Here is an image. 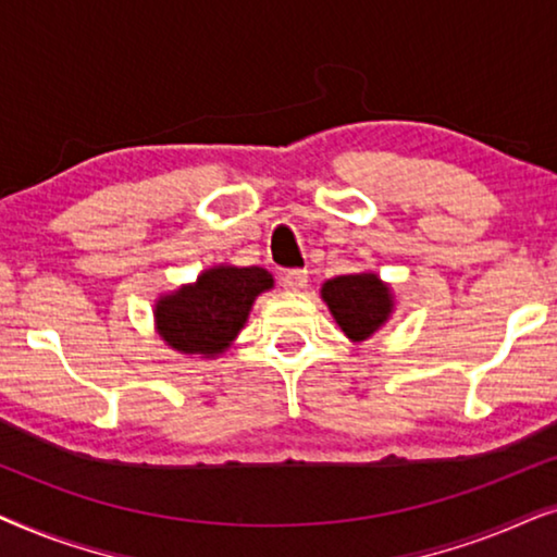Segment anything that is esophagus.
<instances>
[{
	"instance_id": "esophagus-1",
	"label": "esophagus",
	"mask_w": 557,
	"mask_h": 557,
	"mask_svg": "<svg viewBox=\"0 0 557 557\" xmlns=\"http://www.w3.org/2000/svg\"><path fill=\"white\" fill-rule=\"evenodd\" d=\"M307 281H309V273L301 269H292V271L281 273V284H284V288H288V292H301V288L307 286Z\"/></svg>"
}]
</instances>
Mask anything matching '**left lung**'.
I'll use <instances>...</instances> for the list:
<instances>
[{
    "mask_svg": "<svg viewBox=\"0 0 557 557\" xmlns=\"http://www.w3.org/2000/svg\"><path fill=\"white\" fill-rule=\"evenodd\" d=\"M322 299L349 339H368L391 317V288L375 273H349L326 281Z\"/></svg>",
    "mask_w": 557,
    "mask_h": 557,
    "instance_id": "left-lung-1",
    "label": "left lung"
}]
</instances>
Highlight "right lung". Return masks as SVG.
Wrapping results in <instances>:
<instances>
[{
    "mask_svg": "<svg viewBox=\"0 0 557 557\" xmlns=\"http://www.w3.org/2000/svg\"><path fill=\"white\" fill-rule=\"evenodd\" d=\"M273 286L269 271L220 265L197 284L182 286L157 304V326L164 342L185 355H218L246 324L253 299Z\"/></svg>",
    "mask_w": 557,
    "mask_h": 557,
    "instance_id": "obj_1",
    "label": "right lung"
}]
</instances>
